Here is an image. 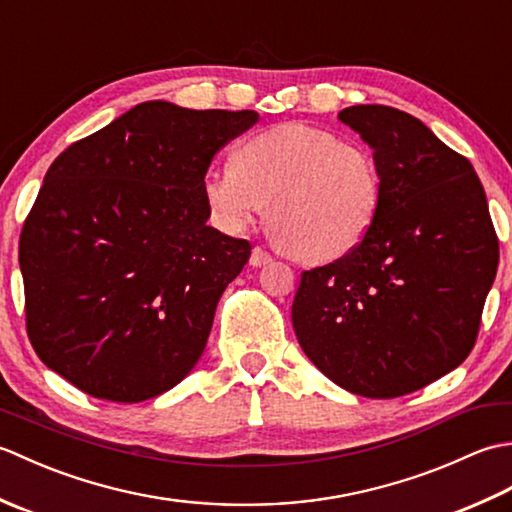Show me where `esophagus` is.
Instances as JSON below:
<instances>
[{"label":"esophagus","mask_w":512,"mask_h":512,"mask_svg":"<svg viewBox=\"0 0 512 512\" xmlns=\"http://www.w3.org/2000/svg\"><path fill=\"white\" fill-rule=\"evenodd\" d=\"M273 262V257H270V253H266L264 248H259V246H255L253 250H250V266H266V264H270Z\"/></svg>","instance_id":"esophagus-1"}]
</instances>
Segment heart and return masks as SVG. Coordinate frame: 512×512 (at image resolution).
I'll use <instances>...</instances> for the list:
<instances>
[{
  "label": "heart",
  "instance_id": "heart-1",
  "mask_svg": "<svg viewBox=\"0 0 512 512\" xmlns=\"http://www.w3.org/2000/svg\"><path fill=\"white\" fill-rule=\"evenodd\" d=\"M204 200L228 231L266 215L290 253L308 262L343 257L376 222L383 178L372 151L319 127L284 123L239 145L235 167L211 169Z\"/></svg>",
  "mask_w": 512,
  "mask_h": 512
}]
</instances>
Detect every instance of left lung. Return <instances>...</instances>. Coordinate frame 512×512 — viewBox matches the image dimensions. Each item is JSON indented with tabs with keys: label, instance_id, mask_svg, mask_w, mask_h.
<instances>
[{
	"label": "left lung",
	"instance_id": "left-lung-1",
	"mask_svg": "<svg viewBox=\"0 0 512 512\" xmlns=\"http://www.w3.org/2000/svg\"><path fill=\"white\" fill-rule=\"evenodd\" d=\"M339 121L374 151L383 195L352 253L301 275L292 328L332 383L398 398L473 350L499 242L473 165L416 116L352 105Z\"/></svg>",
	"mask_w": 512,
	"mask_h": 512
}]
</instances>
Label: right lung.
I'll return each mask as SVG.
<instances>
[{
    "mask_svg": "<svg viewBox=\"0 0 512 512\" xmlns=\"http://www.w3.org/2000/svg\"><path fill=\"white\" fill-rule=\"evenodd\" d=\"M253 110L147 101L52 162L19 237L30 343L85 394L143 402L187 376L250 257L202 180Z\"/></svg>",
    "mask_w": 512,
    "mask_h": 512,
    "instance_id": "1",
    "label": "right lung"
}]
</instances>
